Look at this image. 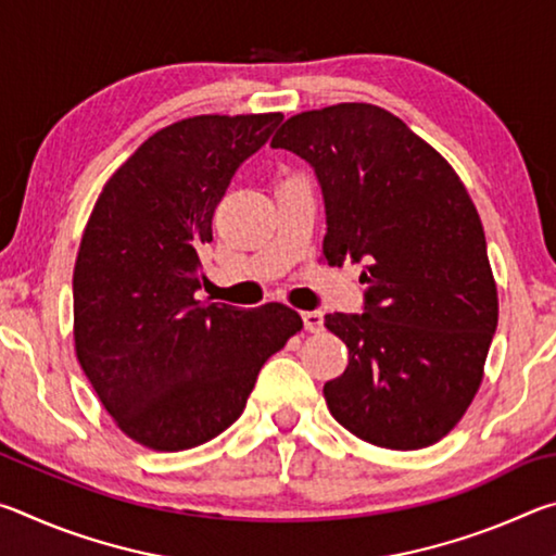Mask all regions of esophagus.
Returning a JSON list of instances; mask_svg holds the SVG:
<instances>
[{
    "mask_svg": "<svg viewBox=\"0 0 556 556\" xmlns=\"http://www.w3.org/2000/svg\"><path fill=\"white\" fill-rule=\"evenodd\" d=\"M301 318H304V328L306 331H321L324 328V314L321 312H301Z\"/></svg>",
    "mask_w": 556,
    "mask_h": 556,
    "instance_id": "1",
    "label": "esophagus"
}]
</instances>
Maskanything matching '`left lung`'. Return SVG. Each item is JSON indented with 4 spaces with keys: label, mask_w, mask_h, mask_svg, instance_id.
<instances>
[{
    "label": "left lung",
    "mask_w": 556,
    "mask_h": 556,
    "mask_svg": "<svg viewBox=\"0 0 556 556\" xmlns=\"http://www.w3.org/2000/svg\"><path fill=\"white\" fill-rule=\"evenodd\" d=\"M271 147L314 168L328 265H365L363 314H326L351 357L324 384L328 409L375 446L437 444L478 392L497 326L473 201L437 149L368 102L289 117Z\"/></svg>",
    "instance_id": "8db88e82"
}]
</instances>
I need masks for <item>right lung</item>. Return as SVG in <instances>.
Masks as SVG:
<instances>
[{
	"label": "right lung",
	"mask_w": 556,
	"mask_h": 556,
	"mask_svg": "<svg viewBox=\"0 0 556 556\" xmlns=\"http://www.w3.org/2000/svg\"><path fill=\"white\" fill-rule=\"evenodd\" d=\"M281 119L201 115L159 129L112 174L83 232L75 353L117 427L154 451L223 434L267 357L304 326L285 304L195 299L215 205Z\"/></svg>",
	"instance_id": "obj_1"
}]
</instances>
